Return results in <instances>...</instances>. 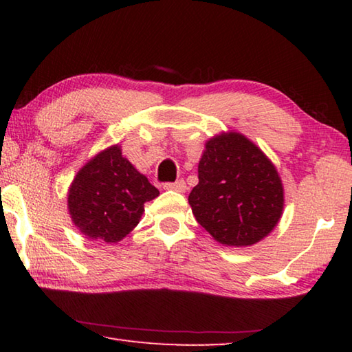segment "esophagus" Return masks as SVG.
Masks as SVG:
<instances>
[{
    "instance_id": "esophagus-1",
    "label": "esophagus",
    "mask_w": 352,
    "mask_h": 352,
    "mask_svg": "<svg viewBox=\"0 0 352 352\" xmlns=\"http://www.w3.org/2000/svg\"><path fill=\"white\" fill-rule=\"evenodd\" d=\"M163 188L168 190H177V192H183V190L186 189V183H184V180H177V182L164 183Z\"/></svg>"
}]
</instances>
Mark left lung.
Wrapping results in <instances>:
<instances>
[{"label": "left lung", "instance_id": "1", "mask_svg": "<svg viewBox=\"0 0 352 352\" xmlns=\"http://www.w3.org/2000/svg\"><path fill=\"white\" fill-rule=\"evenodd\" d=\"M197 222L217 242L247 247L275 228L284 192L275 166L241 133L206 142L199 184L189 194Z\"/></svg>", "mask_w": 352, "mask_h": 352}]
</instances>
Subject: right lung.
<instances>
[{
	"label": "right lung",
	"instance_id": "right-lung-1",
	"mask_svg": "<svg viewBox=\"0 0 352 352\" xmlns=\"http://www.w3.org/2000/svg\"><path fill=\"white\" fill-rule=\"evenodd\" d=\"M158 195L160 190L113 146L79 170L69 188L68 208L83 234L111 243L138 225L146 201Z\"/></svg>",
	"mask_w": 352,
	"mask_h": 352
}]
</instances>
